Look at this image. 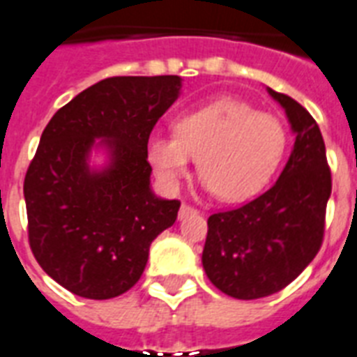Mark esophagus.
Listing matches in <instances>:
<instances>
[{
  "mask_svg": "<svg viewBox=\"0 0 357 357\" xmlns=\"http://www.w3.org/2000/svg\"><path fill=\"white\" fill-rule=\"evenodd\" d=\"M198 209L195 206H189V204H183V206L179 207V218H185L189 217V215H196Z\"/></svg>",
  "mask_w": 357,
  "mask_h": 357,
  "instance_id": "1",
  "label": "esophagus"
}]
</instances>
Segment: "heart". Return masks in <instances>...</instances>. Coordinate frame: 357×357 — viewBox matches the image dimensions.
<instances>
[{
	"label": "heart",
	"instance_id": "1",
	"mask_svg": "<svg viewBox=\"0 0 357 357\" xmlns=\"http://www.w3.org/2000/svg\"><path fill=\"white\" fill-rule=\"evenodd\" d=\"M285 128L235 98H218L174 120V135H153L146 159L167 189H176L198 157L202 179L218 200L243 202L259 192L285 151Z\"/></svg>",
	"mask_w": 357,
	"mask_h": 357
}]
</instances>
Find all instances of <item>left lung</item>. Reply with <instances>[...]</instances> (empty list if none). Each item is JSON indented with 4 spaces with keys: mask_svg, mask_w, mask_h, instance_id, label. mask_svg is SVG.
<instances>
[{
    "mask_svg": "<svg viewBox=\"0 0 357 357\" xmlns=\"http://www.w3.org/2000/svg\"><path fill=\"white\" fill-rule=\"evenodd\" d=\"M296 133L282 176L271 189L207 218L202 263L224 294L255 300L282 291L319 254L332 195L326 146L315 119L287 94L268 89Z\"/></svg>",
    "mask_w": 357,
    "mask_h": 357,
    "instance_id": "obj_1",
    "label": "left lung"
}]
</instances>
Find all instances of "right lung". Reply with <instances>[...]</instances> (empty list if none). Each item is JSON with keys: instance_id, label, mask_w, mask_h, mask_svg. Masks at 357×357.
I'll return each instance as SVG.
<instances>
[{"instance_id": "right-lung-1", "label": "right lung", "mask_w": 357, "mask_h": 357, "mask_svg": "<svg viewBox=\"0 0 357 357\" xmlns=\"http://www.w3.org/2000/svg\"><path fill=\"white\" fill-rule=\"evenodd\" d=\"M178 75H119L61 107L42 131L24 179L31 252L47 276L91 300L120 296L139 282L151 241L181 202L150 189L146 142L176 102ZM105 138L114 161L91 173L86 157Z\"/></svg>"}]
</instances>
